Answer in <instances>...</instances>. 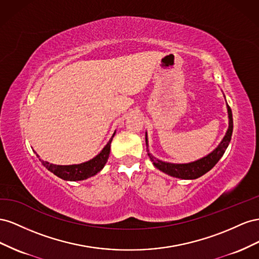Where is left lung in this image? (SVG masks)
Listing matches in <instances>:
<instances>
[{
    "instance_id": "8db88e82",
    "label": "left lung",
    "mask_w": 259,
    "mask_h": 259,
    "mask_svg": "<svg viewBox=\"0 0 259 259\" xmlns=\"http://www.w3.org/2000/svg\"><path fill=\"white\" fill-rule=\"evenodd\" d=\"M226 99V98H225ZM227 102V101H226ZM228 109V118H229V127L226 132L224 139L218 144L215 150L210 152L206 156L199 158L197 160L187 162V164H174V162L162 161L151 154L149 150V140H147V132H145V142H146V151L147 155L153 162V165L159 169L160 171L165 172L169 176L175 177V178L184 179V180H193L202 177L206 172H208L210 169L215 166L219 159L223 157L227 147L231 141L232 130H233V119H232V112L231 108L227 104Z\"/></svg>"
}]
</instances>
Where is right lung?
<instances>
[{
    "label": "right lung",
    "instance_id": "obj_1",
    "mask_svg": "<svg viewBox=\"0 0 259 259\" xmlns=\"http://www.w3.org/2000/svg\"><path fill=\"white\" fill-rule=\"evenodd\" d=\"M116 134V131L113 134L112 138L109 139L107 144L103 147V150L97 155V156L93 157L92 159L81 162V164L76 165H54L50 164L49 161H46L40 158V156L36 154V157H39L41 160L42 165L46 167L48 170L53 172L58 178L67 181H80V180H85L90 177H93L100 172L103 168H104L105 164L107 162V159L109 157V152H110V143L113 141V138ZM35 153V152H34Z\"/></svg>",
    "mask_w": 259,
    "mask_h": 259
}]
</instances>
